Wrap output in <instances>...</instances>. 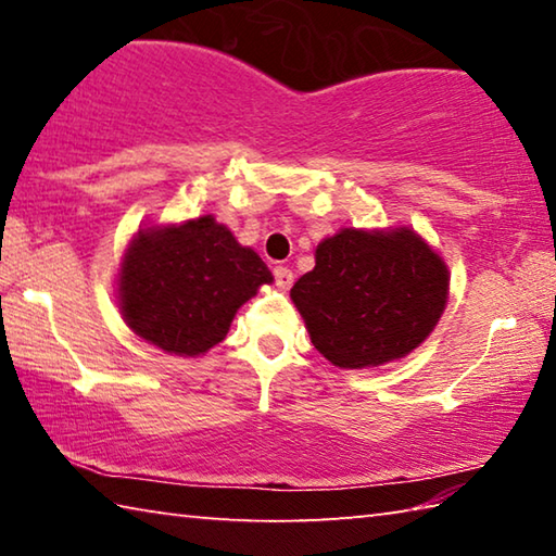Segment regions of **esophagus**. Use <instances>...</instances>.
I'll list each match as a JSON object with an SVG mask.
<instances>
[{"label":"esophagus","mask_w":556,"mask_h":556,"mask_svg":"<svg viewBox=\"0 0 556 556\" xmlns=\"http://www.w3.org/2000/svg\"><path fill=\"white\" fill-rule=\"evenodd\" d=\"M275 281L279 289H289L291 281H294V275H291L289 267H275Z\"/></svg>","instance_id":"34e87169"}]
</instances>
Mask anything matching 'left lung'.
I'll use <instances>...</instances> for the list:
<instances>
[{
    "label": "left lung",
    "instance_id": "left-lung-1",
    "mask_svg": "<svg viewBox=\"0 0 556 556\" xmlns=\"http://www.w3.org/2000/svg\"><path fill=\"white\" fill-rule=\"evenodd\" d=\"M446 299L448 267L409 228H343L318 242L316 267L291 287L316 351L348 370L409 355Z\"/></svg>",
    "mask_w": 556,
    "mask_h": 556
}]
</instances>
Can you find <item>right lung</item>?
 Instances as JSON below:
<instances>
[{"label": "right lung", "instance_id": "1", "mask_svg": "<svg viewBox=\"0 0 556 556\" xmlns=\"http://www.w3.org/2000/svg\"><path fill=\"white\" fill-rule=\"evenodd\" d=\"M255 250L213 215L137 232L122 257L117 291L125 324L174 355H201L230 331L238 308L271 285Z\"/></svg>", "mask_w": 556, "mask_h": 556}]
</instances>
